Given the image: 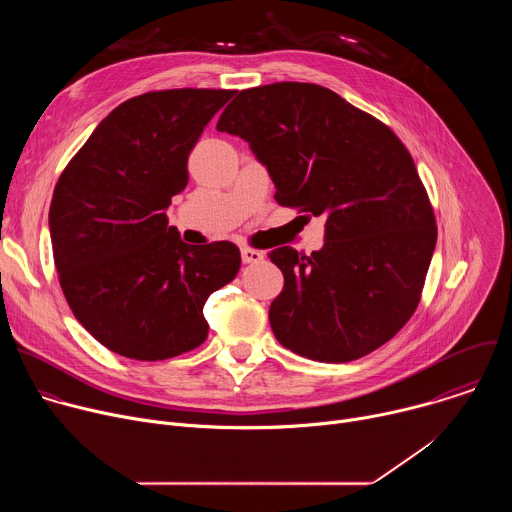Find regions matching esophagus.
<instances>
[{"mask_svg":"<svg viewBox=\"0 0 512 512\" xmlns=\"http://www.w3.org/2000/svg\"><path fill=\"white\" fill-rule=\"evenodd\" d=\"M241 259H243V263H259V261H263V251L243 247L241 249Z\"/></svg>","mask_w":512,"mask_h":512,"instance_id":"esophagus-1","label":"esophagus"}]
</instances>
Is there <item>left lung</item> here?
Masks as SVG:
<instances>
[{
    "label": "left lung",
    "instance_id": "obj_1",
    "mask_svg": "<svg viewBox=\"0 0 512 512\" xmlns=\"http://www.w3.org/2000/svg\"><path fill=\"white\" fill-rule=\"evenodd\" d=\"M239 135L275 184V200L324 216V247H279L283 273L269 322L279 344L348 362L391 340L413 316L437 241L413 158L379 119L312 83L241 91L216 123Z\"/></svg>",
    "mask_w": 512,
    "mask_h": 512
}]
</instances>
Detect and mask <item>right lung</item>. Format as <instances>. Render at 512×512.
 Returning <instances> with one entry per match:
<instances>
[{"label": "right lung", "instance_id": "right-lung-1", "mask_svg": "<svg viewBox=\"0 0 512 512\" xmlns=\"http://www.w3.org/2000/svg\"><path fill=\"white\" fill-rule=\"evenodd\" d=\"M235 91L170 89L115 107L60 174L48 212L54 265L75 318L109 350L166 360L208 336L202 308L235 279L239 247L188 245L166 208L188 156Z\"/></svg>", "mask_w": 512, "mask_h": 512}]
</instances>
